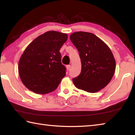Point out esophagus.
Here are the masks:
<instances>
[{"label":"esophagus","mask_w":135,"mask_h":135,"mask_svg":"<svg viewBox=\"0 0 135 135\" xmlns=\"http://www.w3.org/2000/svg\"><path fill=\"white\" fill-rule=\"evenodd\" d=\"M66 68H67V70H70V68H71V65H67V66H66Z\"/></svg>","instance_id":"34e87169"}]
</instances>
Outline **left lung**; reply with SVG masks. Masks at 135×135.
Segmentation results:
<instances>
[{"instance_id": "obj_1", "label": "left lung", "mask_w": 135, "mask_h": 135, "mask_svg": "<svg viewBox=\"0 0 135 135\" xmlns=\"http://www.w3.org/2000/svg\"><path fill=\"white\" fill-rule=\"evenodd\" d=\"M70 39L79 52L82 68L73 82L75 87L89 93L105 88L115 71V60L108 46L94 34L76 32Z\"/></svg>"}]
</instances>
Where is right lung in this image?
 Instances as JSON below:
<instances>
[{
	"label": "right lung",
	"mask_w": 135,
	"mask_h": 135,
	"mask_svg": "<svg viewBox=\"0 0 135 135\" xmlns=\"http://www.w3.org/2000/svg\"><path fill=\"white\" fill-rule=\"evenodd\" d=\"M68 35L50 31L37 37L25 49L18 62L22 82L36 94H46L56 89L65 75L60 50Z\"/></svg>",
	"instance_id": "add662e5"
}]
</instances>
